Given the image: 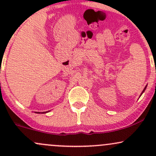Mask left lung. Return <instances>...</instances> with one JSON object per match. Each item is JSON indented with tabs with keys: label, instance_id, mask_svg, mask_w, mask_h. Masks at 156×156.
Segmentation results:
<instances>
[{
	"label": "left lung",
	"instance_id": "obj_1",
	"mask_svg": "<svg viewBox=\"0 0 156 156\" xmlns=\"http://www.w3.org/2000/svg\"><path fill=\"white\" fill-rule=\"evenodd\" d=\"M146 88H147V86H146V87H144V89H143V91H142V92H141V94H140V96L141 95V94H143V93H144V91H145V89H146Z\"/></svg>",
	"mask_w": 156,
	"mask_h": 156
}]
</instances>
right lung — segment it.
<instances>
[{"label": "right lung", "instance_id": "right-lung-1", "mask_svg": "<svg viewBox=\"0 0 156 156\" xmlns=\"http://www.w3.org/2000/svg\"><path fill=\"white\" fill-rule=\"evenodd\" d=\"M48 112H42V114H45V113H48ZM37 114H39V113H40V112H37Z\"/></svg>", "mask_w": 156, "mask_h": 156}]
</instances>
